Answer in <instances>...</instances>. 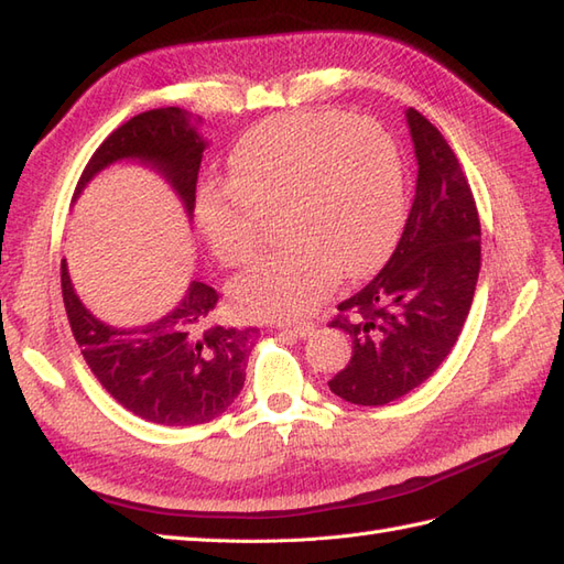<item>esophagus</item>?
Wrapping results in <instances>:
<instances>
[{
    "instance_id": "34e87169",
    "label": "esophagus",
    "mask_w": 564,
    "mask_h": 564,
    "mask_svg": "<svg viewBox=\"0 0 564 564\" xmlns=\"http://www.w3.org/2000/svg\"><path fill=\"white\" fill-rule=\"evenodd\" d=\"M285 328L291 330V334L300 336V338H310L314 334L316 326L312 322H302V324H293V326H285Z\"/></svg>"
}]
</instances>
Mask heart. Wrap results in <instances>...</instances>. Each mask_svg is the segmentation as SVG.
Listing matches in <instances>:
<instances>
[{
  "label": "heart",
  "instance_id": "heart-1",
  "mask_svg": "<svg viewBox=\"0 0 564 564\" xmlns=\"http://www.w3.org/2000/svg\"><path fill=\"white\" fill-rule=\"evenodd\" d=\"M402 214L393 138L365 117L297 111L267 119L230 154V176L199 195L197 221L224 267H245L279 221L285 245L230 288L257 319L305 316L338 273L355 279L379 262Z\"/></svg>",
  "mask_w": 564,
  "mask_h": 564
}]
</instances>
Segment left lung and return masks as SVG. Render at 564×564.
<instances>
[{"instance_id": "obj_1", "label": "left lung", "mask_w": 564, "mask_h": 564, "mask_svg": "<svg viewBox=\"0 0 564 564\" xmlns=\"http://www.w3.org/2000/svg\"><path fill=\"white\" fill-rule=\"evenodd\" d=\"M416 193L386 267L343 300L328 326L352 338V357L328 388L352 405H386L422 386L453 345L471 307L481 267V221L451 144L424 113L408 109Z\"/></svg>"}]
</instances>
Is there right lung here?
<instances>
[{
	"label": "right lung",
	"instance_id": "right-lung-1",
	"mask_svg": "<svg viewBox=\"0 0 564 564\" xmlns=\"http://www.w3.org/2000/svg\"><path fill=\"white\" fill-rule=\"evenodd\" d=\"M205 140L178 107L142 111L113 131L85 164L76 195L99 169L140 159L173 183L193 212ZM62 293L70 330L105 391L142 420L164 426L212 422L230 408L245 383V367L259 328L212 326L219 293L193 281L181 305L150 326L113 328L83 307L66 264Z\"/></svg>",
	"mask_w": 564,
	"mask_h": 564
}]
</instances>
